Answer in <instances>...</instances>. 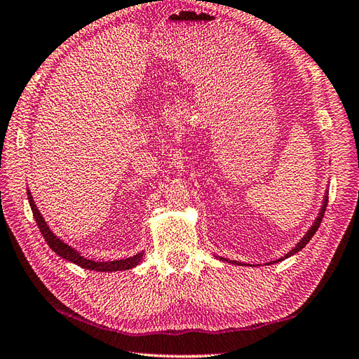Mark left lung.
Instances as JSON below:
<instances>
[{"label":"left lung","mask_w":359,"mask_h":359,"mask_svg":"<svg viewBox=\"0 0 359 359\" xmlns=\"http://www.w3.org/2000/svg\"><path fill=\"white\" fill-rule=\"evenodd\" d=\"M326 204H327V196H325V200H323V206H322V209H320V213H319V217L316 218V221H314V224L311 225V229L306 231V234L305 236L302 238V241L296 245V247L290 251V252H287L284 255V257H281V259H278V260H275V262H281V260H284V259H287V257H290V255H293V254H296L298 251H301L306 243L310 242V239L314 236V233L317 231V229L320 227V222H322V219H323V215H325V210H326ZM221 260H224V262H229V263H233V264H241L239 262H234V260H227V259H221Z\"/></svg>","instance_id":"obj_1"}]
</instances>
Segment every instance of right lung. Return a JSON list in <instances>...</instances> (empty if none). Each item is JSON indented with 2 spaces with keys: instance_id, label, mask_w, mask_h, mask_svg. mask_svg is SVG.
I'll return each mask as SVG.
<instances>
[{
  "instance_id": "right-lung-1",
  "label": "right lung",
  "mask_w": 359,
  "mask_h": 359,
  "mask_svg": "<svg viewBox=\"0 0 359 359\" xmlns=\"http://www.w3.org/2000/svg\"><path fill=\"white\" fill-rule=\"evenodd\" d=\"M27 196H28V201H29V206H32L33 210V217L39 225V230L40 233L43 234V238L46 241V243L49 245V248L53 250L55 254H58L60 257H63L72 263H75L81 268L88 269V271H96V272H116V271H128L135 268V266L141 262L142 259V254L144 252H138L134 257H129V259H123V260H114V262H93V260H88L86 257H83L76 250H74L72 247H69L67 243H65L63 241H60L55 234L50 231V229L48 227L46 221L43 219L42 215H40L37 206L34 204V200L32 197V194L27 189Z\"/></svg>"
}]
</instances>
